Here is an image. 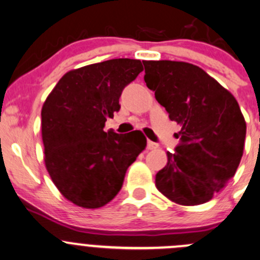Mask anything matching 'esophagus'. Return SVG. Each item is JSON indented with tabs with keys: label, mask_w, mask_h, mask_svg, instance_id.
Segmentation results:
<instances>
[{
	"label": "esophagus",
	"mask_w": 260,
	"mask_h": 260,
	"mask_svg": "<svg viewBox=\"0 0 260 260\" xmlns=\"http://www.w3.org/2000/svg\"><path fill=\"white\" fill-rule=\"evenodd\" d=\"M157 146H158V145L156 144V142H153V141H147V149H149V150H155V149H157Z\"/></svg>",
	"instance_id": "esophagus-1"
}]
</instances>
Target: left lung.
<instances>
[{"mask_svg": "<svg viewBox=\"0 0 260 260\" xmlns=\"http://www.w3.org/2000/svg\"><path fill=\"white\" fill-rule=\"evenodd\" d=\"M147 88L182 125L180 144L167 152L156 187L178 205H202L238 169L245 140L244 118L227 89L200 67L174 60H145Z\"/></svg>", "mask_w": 260, "mask_h": 260, "instance_id": "8db88e82", "label": "left lung"}]
</instances>
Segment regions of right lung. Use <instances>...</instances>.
Listing matches in <instances>:
<instances>
[{
    "label": "right lung",
    "instance_id": "1",
    "mask_svg": "<svg viewBox=\"0 0 260 260\" xmlns=\"http://www.w3.org/2000/svg\"><path fill=\"white\" fill-rule=\"evenodd\" d=\"M138 59L119 58L68 72L42 108L44 161L60 193L74 205L99 208L121 189L142 150L141 131H104L120 110L122 90L142 72Z\"/></svg>",
    "mask_w": 260,
    "mask_h": 260
}]
</instances>
